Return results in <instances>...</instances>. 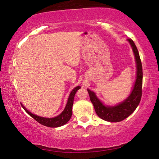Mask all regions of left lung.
Wrapping results in <instances>:
<instances>
[{
	"instance_id": "1",
	"label": "left lung",
	"mask_w": 159,
	"mask_h": 159,
	"mask_svg": "<svg viewBox=\"0 0 159 159\" xmlns=\"http://www.w3.org/2000/svg\"><path fill=\"white\" fill-rule=\"evenodd\" d=\"M132 50L133 51L136 63V79L133 85V90L129 96L125 100L114 106L105 105L97 97L96 94L89 89H87L89 93L90 101L92 102L96 114L98 116L106 121L119 122L128 118L139 105L142 98V66L139 57V52L133 40L128 39Z\"/></svg>"
}]
</instances>
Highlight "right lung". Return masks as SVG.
Returning <instances> with one entry per match:
<instances>
[{
    "mask_svg": "<svg viewBox=\"0 0 159 159\" xmlns=\"http://www.w3.org/2000/svg\"><path fill=\"white\" fill-rule=\"evenodd\" d=\"M80 88V86H77L73 90H71V93H70L69 97L67 100V103L66 104V107L63 111L61 113L60 115L57 116L53 117V118H45L37 116L36 114H32L29 110L26 109V107L23 105L22 104H21L22 108L25 110L26 112L29 115H30L31 116L34 118L37 122L41 123L43 125L47 126V127L50 128H57L62 126L64 124L69 121L72 116V107H73L74 103V96L76 95V93L78 90H79Z\"/></svg>",
    "mask_w": 159,
    "mask_h": 159,
    "instance_id": "right-lung-1",
    "label": "right lung"
}]
</instances>
